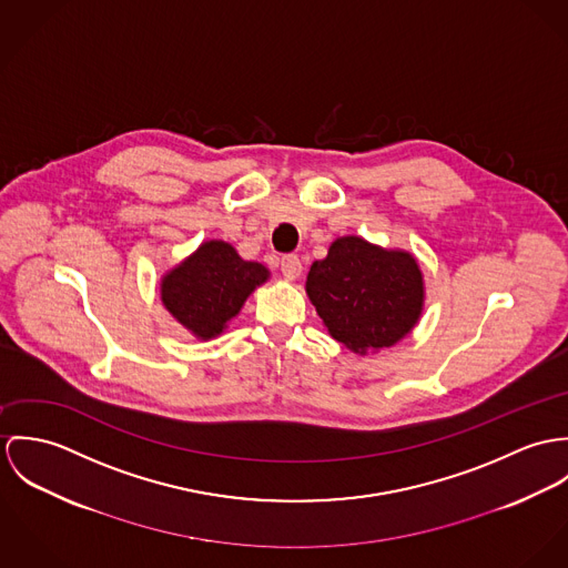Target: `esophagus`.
<instances>
[{
    "instance_id": "1",
    "label": "esophagus",
    "mask_w": 568,
    "mask_h": 568,
    "mask_svg": "<svg viewBox=\"0 0 568 568\" xmlns=\"http://www.w3.org/2000/svg\"><path fill=\"white\" fill-rule=\"evenodd\" d=\"M281 272H283V276L290 278V281L298 278L301 272H303L301 258H298L296 254H283V256H281Z\"/></svg>"
}]
</instances>
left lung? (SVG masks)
Listing matches in <instances>:
<instances>
[{
    "instance_id": "obj_1",
    "label": "left lung",
    "mask_w": 568,
    "mask_h": 568,
    "mask_svg": "<svg viewBox=\"0 0 568 568\" xmlns=\"http://www.w3.org/2000/svg\"><path fill=\"white\" fill-rule=\"evenodd\" d=\"M305 287L331 337L362 355L403 339L425 303L423 272L412 254L355 235L331 244L312 265Z\"/></svg>"
}]
</instances>
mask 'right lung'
I'll use <instances>...</instances> for the list:
<instances>
[{"mask_svg": "<svg viewBox=\"0 0 568 568\" xmlns=\"http://www.w3.org/2000/svg\"><path fill=\"white\" fill-rule=\"evenodd\" d=\"M267 276L265 265L244 261L231 244L211 240L161 278V301L197 339H211Z\"/></svg>", "mask_w": 568, "mask_h": 568, "instance_id": "1", "label": "right lung"}]
</instances>
